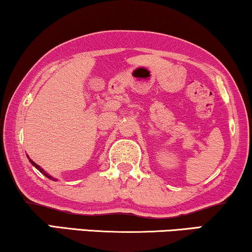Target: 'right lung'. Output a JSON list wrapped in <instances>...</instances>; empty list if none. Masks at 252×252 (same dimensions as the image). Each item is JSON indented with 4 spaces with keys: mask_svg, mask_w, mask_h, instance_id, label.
Instances as JSON below:
<instances>
[{
    "mask_svg": "<svg viewBox=\"0 0 252 252\" xmlns=\"http://www.w3.org/2000/svg\"><path fill=\"white\" fill-rule=\"evenodd\" d=\"M29 159H30L31 164H32V165H33V166H35V168H37V169L39 170V171H40V172H41V174H42V175H44V176H46V177H47V178H50V179H53V181H55V179H54L53 177H52V176H50V175H48V174H46V172H45V171H44V170H42V169L40 168V166H39L38 164H35V163H34L33 161H32V159H31V158H29Z\"/></svg>",
    "mask_w": 252,
    "mask_h": 252,
    "instance_id": "obj_1",
    "label": "right lung"
}]
</instances>
